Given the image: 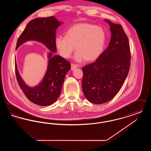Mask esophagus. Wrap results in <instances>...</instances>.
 Instances as JSON below:
<instances>
[{"instance_id":"34e87169","label":"esophagus","mask_w":151,"mask_h":151,"mask_svg":"<svg viewBox=\"0 0 151 151\" xmlns=\"http://www.w3.org/2000/svg\"><path fill=\"white\" fill-rule=\"evenodd\" d=\"M79 67V65L74 64H71V70H74L75 68Z\"/></svg>"}]
</instances>
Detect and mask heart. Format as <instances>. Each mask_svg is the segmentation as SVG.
<instances>
[{"instance_id": "1", "label": "heart", "mask_w": 151, "mask_h": 151, "mask_svg": "<svg viewBox=\"0 0 151 151\" xmlns=\"http://www.w3.org/2000/svg\"><path fill=\"white\" fill-rule=\"evenodd\" d=\"M106 36L102 28L89 23L77 24L65 32V36H58L55 45L59 54L70 58L73 51H76L73 58L81 63L87 60L94 61L102 53Z\"/></svg>"}]
</instances>
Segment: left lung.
<instances>
[{
	"instance_id": "1",
	"label": "left lung",
	"mask_w": 151,
	"mask_h": 151,
	"mask_svg": "<svg viewBox=\"0 0 151 151\" xmlns=\"http://www.w3.org/2000/svg\"><path fill=\"white\" fill-rule=\"evenodd\" d=\"M110 25L111 39L106 50L95 62L82 68L83 92L86 99L102 104L113 99L121 89L129 72V42L120 24Z\"/></svg>"
}]
</instances>
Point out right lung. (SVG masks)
<instances>
[{
    "label": "right lung",
    "instance_id": "add662e5",
    "mask_svg": "<svg viewBox=\"0 0 151 151\" xmlns=\"http://www.w3.org/2000/svg\"><path fill=\"white\" fill-rule=\"evenodd\" d=\"M63 24L54 16L38 17L31 20L19 37L16 50L29 41H36L43 44L49 50L47 70L42 81L36 86L27 85L18 71L15 62V72L18 84L27 99L40 106H49L57 100L61 93L66 73L71 69L70 63L59 55L55 45L56 30Z\"/></svg>",
    "mask_w": 151,
    "mask_h": 151
}]
</instances>
